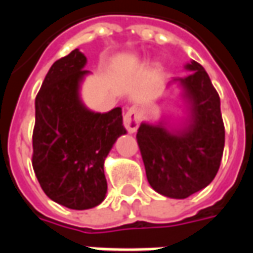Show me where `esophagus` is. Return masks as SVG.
Segmentation results:
<instances>
[{
  "instance_id": "1",
  "label": "esophagus",
  "mask_w": 253,
  "mask_h": 253,
  "mask_svg": "<svg viewBox=\"0 0 253 253\" xmlns=\"http://www.w3.org/2000/svg\"><path fill=\"white\" fill-rule=\"evenodd\" d=\"M139 121H141V114H139V108L137 105H132L126 111V114L123 115V125L126 127V130L130 134L137 131L138 126H139Z\"/></svg>"
}]
</instances>
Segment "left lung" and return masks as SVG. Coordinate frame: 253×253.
Instances as JSON below:
<instances>
[{
  "label": "left lung",
  "mask_w": 253,
  "mask_h": 253,
  "mask_svg": "<svg viewBox=\"0 0 253 253\" xmlns=\"http://www.w3.org/2000/svg\"><path fill=\"white\" fill-rule=\"evenodd\" d=\"M184 69L186 76L167 84L177 114L142 122L137 132L149 184L173 199L188 198L211 183L225 145L221 101L211 80L195 61Z\"/></svg>",
  "instance_id": "8db88e82"
}]
</instances>
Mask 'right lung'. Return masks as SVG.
Here are the masks:
<instances>
[{
  "mask_svg": "<svg viewBox=\"0 0 253 253\" xmlns=\"http://www.w3.org/2000/svg\"><path fill=\"white\" fill-rule=\"evenodd\" d=\"M78 48L54 62L35 100L32 167L39 184L58 205L86 210L105 199L104 161L126 134L122 108L105 114L84 104L81 85L89 70Z\"/></svg>",
  "mask_w": 253,
  "mask_h": 253,
  "instance_id": "add662e5",
  "label": "right lung"
}]
</instances>
